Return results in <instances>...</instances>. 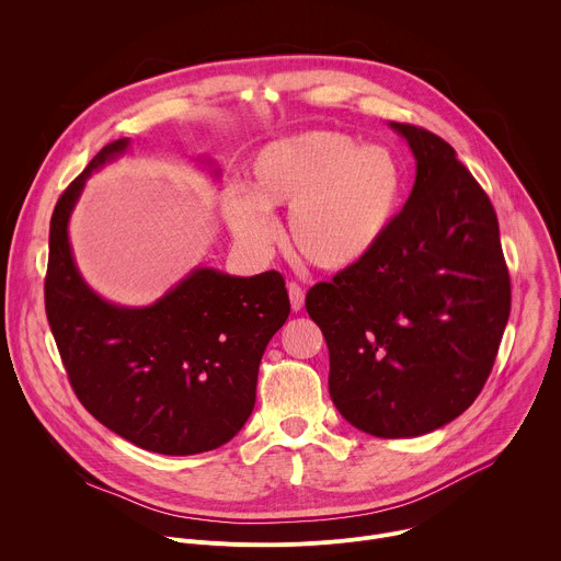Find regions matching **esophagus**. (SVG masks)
<instances>
[{"label":"esophagus","mask_w":561,"mask_h":561,"mask_svg":"<svg viewBox=\"0 0 561 561\" xmlns=\"http://www.w3.org/2000/svg\"><path fill=\"white\" fill-rule=\"evenodd\" d=\"M288 297H290V308H293L295 312H297V310H301L306 295H304V290H301V286H299V284H295V282H290V284H288Z\"/></svg>","instance_id":"1"}]
</instances>
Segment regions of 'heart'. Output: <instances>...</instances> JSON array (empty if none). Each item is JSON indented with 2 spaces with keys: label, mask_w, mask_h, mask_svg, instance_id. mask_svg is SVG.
<instances>
[{
  "label": "heart",
  "mask_w": 561,
  "mask_h": 561,
  "mask_svg": "<svg viewBox=\"0 0 561 561\" xmlns=\"http://www.w3.org/2000/svg\"><path fill=\"white\" fill-rule=\"evenodd\" d=\"M409 173L394 150L359 146L340 130H304L262 146L247 171V193L224 202L239 242L266 249L275 226L268 210L290 206L286 232L310 266L342 273L366 262L404 208Z\"/></svg>",
  "instance_id": "b5f03b06"
}]
</instances>
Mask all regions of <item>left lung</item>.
<instances>
[{"label": "left lung", "instance_id": "left-lung-1", "mask_svg": "<svg viewBox=\"0 0 561 561\" xmlns=\"http://www.w3.org/2000/svg\"><path fill=\"white\" fill-rule=\"evenodd\" d=\"M415 157V186L383 244L306 310L322 329L342 417L383 437H417L482 392L511 314V279L489 195L442 137L390 122Z\"/></svg>", "mask_w": 561, "mask_h": 561}]
</instances>
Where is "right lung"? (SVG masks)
<instances>
[{"label":"right lung","instance_id":"obj_1","mask_svg":"<svg viewBox=\"0 0 561 561\" xmlns=\"http://www.w3.org/2000/svg\"><path fill=\"white\" fill-rule=\"evenodd\" d=\"M128 146V137L106 144L53 210L48 324L75 394L98 422L144 450L206 453L253 413L262 355L290 312L286 284L277 271L237 277L197 266L150 306L98 295L75 264L68 224L93 171ZM199 164L213 167L206 157Z\"/></svg>","mask_w":561,"mask_h":561}]
</instances>
